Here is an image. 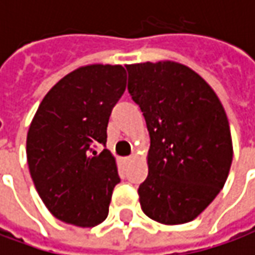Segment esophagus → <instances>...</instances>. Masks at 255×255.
<instances>
[{
  "label": "esophagus",
  "instance_id": "esophagus-1",
  "mask_svg": "<svg viewBox=\"0 0 255 255\" xmlns=\"http://www.w3.org/2000/svg\"><path fill=\"white\" fill-rule=\"evenodd\" d=\"M133 160V155H129V157H127V161H132Z\"/></svg>",
  "mask_w": 255,
  "mask_h": 255
}]
</instances>
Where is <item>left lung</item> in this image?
<instances>
[{
    "mask_svg": "<svg viewBox=\"0 0 255 255\" xmlns=\"http://www.w3.org/2000/svg\"><path fill=\"white\" fill-rule=\"evenodd\" d=\"M128 91L150 133L149 175L139 186L143 213L165 225L197 219L224 187L232 164L230 123L219 97L175 61L126 65Z\"/></svg>",
    "mask_w": 255,
    "mask_h": 255,
    "instance_id": "obj_1",
    "label": "left lung"
}]
</instances>
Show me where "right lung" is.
<instances>
[{"label":"right lung","instance_id":"1","mask_svg":"<svg viewBox=\"0 0 255 255\" xmlns=\"http://www.w3.org/2000/svg\"><path fill=\"white\" fill-rule=\"evenodd\" d=\"M127 86L122 65H84L60 79L39 104L27 133V162L49 212L68 224L95 227L108 217L120 177L106 143L112 109Z\"/></svg>","mask_w":255,"mask_h":255}]
</instances>
